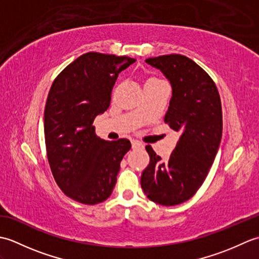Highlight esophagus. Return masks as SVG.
Masks as SVG:
<instances>
[{"label":"esophagus","mask_w":259,"mask_h":259,"mask_svg":"<svg viewBox=\"0 0 259 259\" xmlns=\"http://www.w3.org/2000/svg\"><path fill=\"white\" fill-rule=\"evenodd\" d=\"M131 146H133V149H139V148H144V145L137 140L131 141Z\"/></svg>","instance_id":"1"}]
</instances>
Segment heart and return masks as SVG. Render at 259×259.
<instances>
[{
    "label": "heart",
    "mask_w": 259,
    "mask_h": 259,
    "mask_svg": "<svg viewBox=\"0 0 259 259\" xmlns=\"http://www.w3.org/2000/svg\"><path fill=\"white\" fill-rule=\"evenodd\" d=\"M148 81H159V80H157V79H149Z\"/></svg>",
    "instance_id": "heart-1"
}]
</instances>
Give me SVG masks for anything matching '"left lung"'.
Returning a JSON list of instances; mask_svg holds the SVG:
<instances>
[{"label":"left lung","instance_id":"1","mask_svg":"<svg viewBox=\"0 0 259 259\" xmlns=\"http://www.w3.org/2000/svg\"><path fill=\"white\" fill-rule=\"evenodd\" d=\"M146 62L172 87L164 122L180 138L166 162L146 147L150 161L141 175V188L153 202L175 206L196 194L216 157L223 135L221 97L209 74L189 58L167 54Z\"/></svg>","mask_w":259,"mask_h":259}]
</instances>
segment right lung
<instances>
[{
    "label": "right lung",
    "instance_id": "right-lung-1",
    "mask_svg": "<svg viewBox=\"0 0 259 259\" xmlns=\"http://www.w3.org/2000/svg\"><path fill=\"white\" fill-rule=\"evenodd\" d=\"M135 59L88 52L61 71L49 91L45 137L49 164L65 196L96 205L111 195L128 139L106 141L92 125L110 106L118 75Z\"/></svg>",
    "mask_w": 259,
    "mask_h": 259
}]
</instances>
